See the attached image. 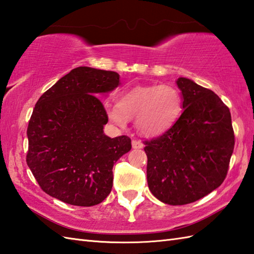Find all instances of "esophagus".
Segmentation results:
<instances>
[{
	"instance_id": "1",
	"label": "esophagus",
	"mask_w": 254,
	"mask_h": 254,
	"mask_svg": "<svg viewBox=\"0 0 254 254\" xmlns=\"http://www.w3.org/2000/svg\"><path fill=\"white\" fill-rule=\"evenodd\" d=\"M143 143L142 142H139V141H136V139H133L132 141V147L134 148V149H141V148H143Z\"/></svg>"
}]
</instances>
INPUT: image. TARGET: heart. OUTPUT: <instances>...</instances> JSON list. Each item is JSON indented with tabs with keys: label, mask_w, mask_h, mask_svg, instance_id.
<instances>
[{
	"label": "heart",
	"mask_w": 254,
	"mask_h": 254,
	"mask_svg": "<svg viewBox=\"0 0 254 254\" xmlns=\"http://www.w3.org/2000/svg\"><path fill=\"white\" fill-rule=\"evenodd\" d=\"M181 96L174 86H136L118 98L117 106L107 107L108 119L124 127L134 119L136 130L144 136H157L168 131L180 115Z\"/></svg>",
	"instance_id": "b5f03b06"
}]
</instances>
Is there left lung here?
<instances>
[{"label": "left lung", "mask_w": 254, "mask_h": 254, "mask_svg": "<svg viewBox=\"0 0 254 254\" xmlns=\"http://www.w3.org/2000/svg\"><path fill=\"white\" fill-rule=\"evenodd\" d=\"M182 113L163 135L145 142L147 183L165 204L193 203L217 189L227 175L235 135L228 107L192 79L176 80Z\"/></svg>", "instance_id": "left-lung-1"}]
</instances>
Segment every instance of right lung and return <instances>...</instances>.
Wrapping results in <instances>:
<instances>
[{"instance_id": "obj_1", "label": "right lung", "mask_w": 254, "mask_h": 254, "mask_svg": "<svg viewBox=\"0 0 254 254\" xmlns=\"http://www.w3.org/2000/svg\"><path fill=\"white\" fill-rule=\"evenodd\" d=\"M119 85L117 72L79 66L37 101L27 128L26 160L50 196L94 206L109 195L113 165L132 146L130 137L104 133L108 116L98 97Z\"/></svg>"}]
</instances>
